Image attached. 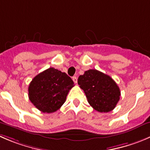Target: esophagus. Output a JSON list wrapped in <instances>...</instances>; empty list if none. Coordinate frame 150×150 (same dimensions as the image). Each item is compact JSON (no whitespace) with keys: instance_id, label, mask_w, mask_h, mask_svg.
I'll return each instance as SVG.
<instances>
[{"instance_id":"esophagus-1","label":"esophagus","mask_w":150,"mask_h":150,"mask_svg":"<svg viewBox=\"0 0 150 150\" xmlns=\"http://www.w3.org/2000/svg\"><path fill=\"white\" fill-rule=\"evenodd\" d=\"M72 81H74V83H77V82H78V78H77L75 76L72 77Z\"/></svg>"}]
</instances>
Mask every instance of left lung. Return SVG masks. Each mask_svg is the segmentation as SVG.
Returning a JSON list of instances; mask_svg holds the SVG:
<instances>
[{
  "instance_id": "left-lung-1",
  "label": "left lung",
  "mask_w": 150,
  "mask_h": 150,
  "mask_svg": "<svg viewBox=\"0 0 150 150\" xmlns=\"http://www.w3.org/2000/svg\"><path fill=\"white\" fill-rule=\"evenodd\" d=\"M78 83L83 90L90 105L99 112L112 110L121 95L120 89L109 75L97 69H88L80 75Z\"/></svg>"
}]
</instances>
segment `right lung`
Wrapping results in <instances>:
<instances>
[{"instance_id": "add662e5", "label": "right lung", "mask_w": 150, "mask_h": 150, "mask_svg": "<svg viewBox=\"0 0 150 150\" xmlns=\"http://www.w3.org/2000/svg\"><path fill=\"white\" fill-rule=\"evenodd\" d=\"M74 82L65 72L50 67L33 78L28 86V97L43 113L59 110L66 101Z\"/></svg>"}]
</instances>
